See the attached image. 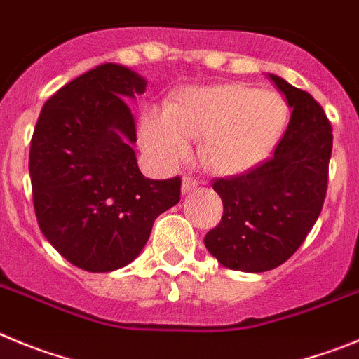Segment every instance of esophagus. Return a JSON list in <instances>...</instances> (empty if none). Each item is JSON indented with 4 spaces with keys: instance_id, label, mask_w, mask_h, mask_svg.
I'll use <instances>...</instances> for the list:
<instances>
[{
    "instance_id": "1",
    "label": "esophagus",
    "mask_w": 359,
    "mask_h": 359,
    "mask_svg": "<svg viewBox=\"0 0 359 359\" xmlns=\"http://www.w3.org/2000/svg\"><path fill=\"white\" fill-rule=\"evenodd\" d=\"M196 186H198V180H196V179H191V177H184V179H182V193H184V195H186V193H191Z\"/></svg>"
}]
</instances>
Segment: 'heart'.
Wrapping results in <instances>:
<instances>
[{
	"instance_id": "heart-1",
	"label": "heart",
	"mask_w": 359,
	"mask_h": 359,
	"mask_svg": "<svg viewBox=\"0 0 359 359\" xmlns=\"http://www.w3.org/2000/svg\"><path fill=\"white\" fill-rule=\"evenodd\" d=\"M288 103L279 93L247 83L187 87L143 119V144L164 164L189 154L200 140V159L219 175H241L270 157L288 125Z\"/></svg>"
}]
</instances>
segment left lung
Returning a JSON list of instances; mask_svg holds the SVG:
<instances>
[{"label":"left lung","instance_id":"left-lung-1","mask_svg":"<svg viewBox=\"0 0 359 359\" xmlns=\"http://www.w3.org/2000/svg\"><path fill=\"white\" fill-rule=\"evenodd\" d=\"M268 76L292 107L290 125L272 159L245 175L215 180L224 216L203 238L219 264L250 273L277 268L306 240L324 205L332 150L324 109L309 93Z\"/></svg>","mask_w":359,"mask_h":359}]
</instances>
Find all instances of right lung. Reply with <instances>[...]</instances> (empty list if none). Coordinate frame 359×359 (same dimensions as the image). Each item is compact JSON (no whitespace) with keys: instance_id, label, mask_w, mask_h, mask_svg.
I'll return each mask as SVG.
<instances>
[{"instance_id":"obj_1","label":"right lung","mask_w":359,"mask_h":359,"mask_svg":"<svg viewBox=\"0 0 359 359\" xmlns=\"http://www.w3.org/2000/svg\"><path fill=\"white\" fill-rule=\"evenodd\" d=\"M147 80L100 64L55 93L30 143L34 209L44 238L86 272H112L140 256L161 212L180 200V179H147L128 100Z\"/></svg>"}]
</instances>
